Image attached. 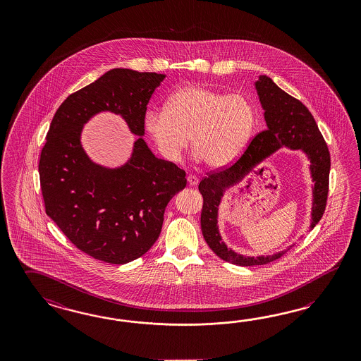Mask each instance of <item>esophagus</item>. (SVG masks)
Here are the masks:
<instances>
[{
  "instance_id": "34e87169",
  "label": "esophagus",
  "mask_w": 361,
  "mask_h": 361,
  "mask_svg": "<svg viewBox=\"0 0 361 361\" xmlns=\"http://www.w3.org/2000/svg\"><path fill=\"white\" fill-rule=\"evenodd\" d=\"M187 182H188V185H196L199 183V178L196 176H192V174H190V176H187Z\"/></svg>"
}]
</instances>
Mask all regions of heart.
Masks as SVG:
<instances>
[{
  "label": "heart",
  "instance_id": "1",
  "mask_svg": "<svg viewBox=\"0 0 361 361\" xmlns=\"http://www.w3.org/2000/svg\"><path fill=\"white\" fill-rule=\"evenodd\" d=\"M144 124L167 161L176 162L191 137L196 158H203L211 167H221L247 145L256 124V111L244 94L185 85L169 96L165 109L147 111Z\"/></svg>",
  "mask_w": 361,
  "mask_h": 361
}]
</instances>
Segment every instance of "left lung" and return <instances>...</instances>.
<instances>
[{
	"label": "left lung",
	"mask_w": 361,
	"mask_h": 361,
	"mask_svg": "<svg viewBox=\"0 0 361 361\" xmlns=\"http://www.w3.org/2000/svg\"><path fill=\"white\" fill-rule=\"evenodd\" d=\"M256 90L265 111L267 129L255 135L244 153L232 165L208 173L199 183V191L203 196L200 224L204 240L216 256L240 267L265 265L281 257L285 252L274 256L255 258L244 257L228 249L221 241L217 228L219 204L227 188L236 185L249 171H253L261 161L273 154L281 146L300 149L309 155L311 176L315 183L311 212V228H314L324 214L330 182V152L309 109L298 99L282 91L265 75L259 76L256 82Z\"/></svg>",
	"instance_id": "obj_1"
}]
</instances>
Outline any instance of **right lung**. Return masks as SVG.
<instances>
[{
    "mask_svg": "<svg viewBox=\"0 0 361 361\" xmlns=\"http://www.w3.org/2000/svg\"><path fill=\"white\" fill-rule=\"evenodd\" d=\"M165 75L114 68L70 94L52 118L39 159L47 216L91 257L126 264L159 237L170 199L183 190L185 171L157 158L144 140L124 166L106 169L87 157L82 125L93 114H121L132 133L144 135L147 103Z\"/></svg>",
    "mask_w": 361,
    "mask_h": 361,
    "instance_id": "obj_1",
    "label": "right lung"
}]
</instances>
